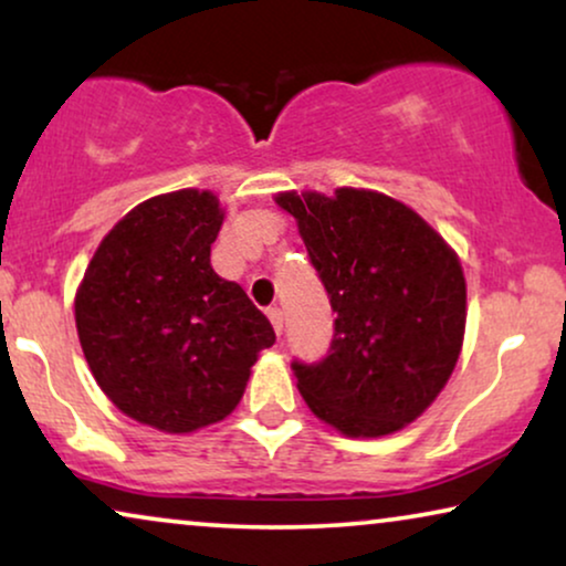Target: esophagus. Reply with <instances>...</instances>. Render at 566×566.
Returning a JSON list of instances; mask_svg holds the SVG:
<instances>
[{"label":"esophagus","instance_id":"34e87169","mask_svg":"<svg viewBox=\"0 0 566 566\" xmlns=\"http://www.w3.org/2000/svg\"><path fill=\"white\" fill-rule=\"evenodd\" d=\"M268 316H270V322H273L275 335H283V312H281V308H277V306L268 308Z\"/></svg>","mask_w":566,"mask_h":566}]
</instances>
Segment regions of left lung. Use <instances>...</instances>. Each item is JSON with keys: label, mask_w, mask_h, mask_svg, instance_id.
<instances>
[{"label": "left lung", "mask_w": 566, "mask_h": 566, "mask_svg": "<svg viewBox=\"0 0 566 566\" xmlns=\"http://www.w3.org/2000/svg\"><path fill=\"white\" fill-rule=\"evenodd\" d=\"M337 314L327 358L293 360L308 409L347 438L415 422L451 378L467 329L463 268L443 237L384 192H277Z\"/></svg>", "instance_id": "left-lung-1"}]
</instances>
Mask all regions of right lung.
Wrapping results in <instances>:
<instances>
[{"label": "right lung", "instance_id": "1", "mask_svg": "<svg viewBox=\"0 0 566 566\" xmlns=\"http://www.w3.org/2000/svg\"><path fill=\"white\" fill-rule=\"evenodd\" d=\"M221 223L211 190L144 200L107 231L74 296L99 389L130 420L172 436L234 412L260 350L275 343L242 285L213 273Z\"/></svg>", "mask_w": 566, "mask_h": 566}]
</instances>
